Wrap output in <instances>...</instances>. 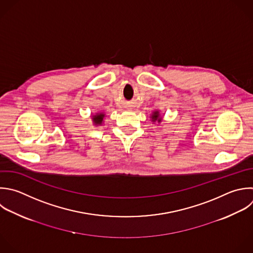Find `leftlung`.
Returning <instances> with one entry per match:
<instances>
[{"instance_id": "1", "label": "left lung", "mask_w": 253, "mask_h": 253, "mask_svg": "<svg viewBox=\"0 0 253 253\" xmlns=\"http://www.w3.org/2000/svg\"><path fill=\"white\" fill-rule=\"evenodd\" d=\"M151 118H152V122H155V121H157L158 123L161 122V119H159V114H158V112L153 113V115H152Z\"/></svg>"}]
</instances>
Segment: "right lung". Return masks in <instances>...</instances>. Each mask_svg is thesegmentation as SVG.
<instances>
[{
  "mask_svg": "<svg viewBox=\"0 0 253 253\" xmlns=\"http://www.w3.org/2000/svg\"><path fill=\"white\" fill-rule=\"evenodd\" d=\"M104 114H99L97 116H93V121H94V124L96 125H101L102 122H103V119H104Z\"/></svg>",
  "mask_w": 253,
  "mask_h": 253,
  "instance_id": "obj_1",
  "label": "right lung"
}]
</instances>
